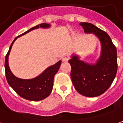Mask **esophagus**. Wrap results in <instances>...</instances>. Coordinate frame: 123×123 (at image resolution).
<instances>
[{"mask_svg":"<svg viewBox=\"0 0 123 123\" xmlns=\"http://www.w3.org/2000/svg\"><path fill=\"white\" fill-rule=\"evenodd\" d=\"M68 60H69V57H63V58H62V61L64 62H68Z\"/></svg>","mask_w":123,"mask_h":123,"instance_id":"esophagus-1","label":"esophagus"}]
</instances>
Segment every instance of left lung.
<instances>
[{"label": "left lung", "instance_id": "left-lung-1", "mask_svg": "<svg viewBox=\"0 0 123 123\" xmlns=\"http://www.w3.org/2000/svg\"><path fill=\"white\" fill-rule=\"evenodd\" d=\"M86 33H93L102 44V53L96 64L90 65L72 56L70 76L77 92L82 95L95 97L102 94L111 86L117 72V48L105 31L88 23H80Z\"/></svg>", "mask_w": 123, "mask_h": 123}]
</instances>
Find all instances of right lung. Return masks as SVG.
I'll return each mask as SVG.
<instances>
[{
  "label": "right lung",
  "instance_id": "right-lung-1",
  "mask_svg": "<svg viewBox=\"0 0 123 123\" xmlns=\"http://www.w3.org/2000/svg\"><path fill=\"white\" fill-rule=\"evenodd\" d=\"M50 25L47 23H41L36 25L23 34L18 35L15 38L10 46L8 53L5 56V68L6 78L8 84L21 97L31 101H39L47 98L49 96L53 89V79L55 74L60 68L62 62L59 61L55 65L49 67L41 75L37 78L31 80H23L15 77L9 69L8 63V57L12 45L17 38L23 35L26 34L29 31L39 27L47 28Z\"/></svg>",
  "mask_w": 123,
  "mask_h": 123
}]
</instances>
